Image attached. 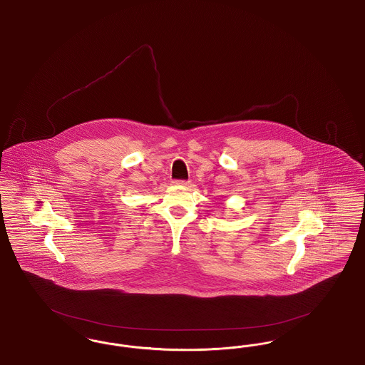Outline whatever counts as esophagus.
Returning <instances> with one entry per match:
<instances>
[{
  "label": "esophagus",
  "instance_id": "obj_1",
  "mask_svg": "<svg viewBox=\"0 0 365 365\" xmlns=\"http://www.w3.org/2000/svg\"><path fill=\"white\" fill-rule=\"evenodd\" d=\"M176 185H182V186H189L190 180H175Z\"/></svg>",
  "mask_w": 365,
  "mask_h": 365
}]
</instances>
